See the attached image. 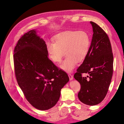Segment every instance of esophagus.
Here are the masks:
<instances>
[{
    "instance_id": "esophagus-1",
    "label": "esophagus",
    "mask_w": 124,
    "mask_h": 124,
    "mask_svg": "<svg viewBox=\"0 0 124 124\" xmlns=\"http://www.w3.org/2000/svg\"><path fill=\"white\" fill-rule=\"evenodd\" d=\"M68 76H69V79H70V80H72L73 79V76L71 75V74H68Z\"/></svg>"
}]
</instances>
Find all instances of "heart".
Returning a JSON list of instances; mask_svg holds the SVG:
<instances>
[{
    "label": "heart",
    "instance_id": "1",
    "mask_svg": "<svg viewBox=\"0 0 124 124\" xmlns=\"http://www.w3.org/2000/svg\"><path fill=\"white\" fill-rule=\"evenodd\" d=\"M90 47V38L83 31H69L57 35L53 43H48L47 49L49 57L54 63H59L65 55L66 57L61 68L71 72L78 62L86 57Z\"/></svg>",
    "mask_w": 124,
    "mask_h": 124
}]
</instances>
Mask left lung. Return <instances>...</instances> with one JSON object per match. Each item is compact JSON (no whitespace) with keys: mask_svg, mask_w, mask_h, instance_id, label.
<instances>
[{"mask_svg":"<svg viewBox=\"0 0 124 124\" xmlns=\"http://www.w3.org/2000/svg\"><path fill=\"white\" fill-rule=\"evenodd\" d=\"M93 34L88 52L74 74L81 85L78 93L79 100L85 105L94 106L105 99L113 73V54L109 38L96 23L90 22ZM87 73V77H83Z\"/></svg>","mask_w":124,"mask_h":124,"instance_id":"left-lung-1","label":"left lung"}]
</instances>
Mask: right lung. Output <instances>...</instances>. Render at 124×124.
I'll return each instance as SVG.
<instances>
[{"label":"right lung","mask_w":124,"mask_h":124,"mask_svg":"<svg viewBox=\"0 0 124 124\" xmlns=\"http://www.w3.org/2000/svg\"><path fill=\"white\" fill-rule=\"evenodd\" d=\"M48 55L45 42L34 30L21 37L14 50L18 85L31 105L42 110L56 105L61 89L69 80L66 72L57 67Z\"/></svg>","instance_id":"add662e5"}]
</instances>
